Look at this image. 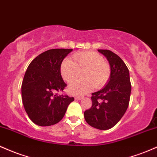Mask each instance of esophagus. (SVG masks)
I'll return each instance as SVG.
<instances>
[{
	"label": "esophagus",
	"mask_w": 157,
	"mask_h": 157,
	"mask_svg": "<svg viewBox=\"0 0 157 157\" xmlns=\"http://www.w3.org/2000/svg\"><path fill=\"white\" fill-rule=\"evenodd\" d=\"M75 99L76 100H82V97H75Z\"/></svg>",
	"instance_id": "1"
}]
</instances>
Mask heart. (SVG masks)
Segmentation results:
<instances>
[{"mask_svg": "<svg viewBox=\"0 0 157 157\" xmlns=\"http://www.w3.org/2000/svg\"><path fill=\"white\" fill-rule=\"evenodd\" d=\"M75 62L65 58L60 66V75L67 82H72L79 76L80 71L83 80H77L70 84L68 91L72 94H84L94 88H102L110 78L111 69L103 57L95 52H86L75 54Z\"/></svg>", "mask_w": 157, "mask_h": 157, "instance_id": "obj_1", "label": "heart"}]
</instances>
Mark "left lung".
<instances>
[{"label": "left lung", "instance_id": "8db88e82", "mask_svg": "<svg viewBox=\"0 0 157 157\" xmlns=\"http://www.w3.org/2000/svg\"><path fill=\"white\" fill-rule=\"evenodd\" d=\"M106 57L111 68L108 83L92 93V106L84 112L87 123L100 130L111 128L121 120L130 100L131 85L129 71L123 60L110 50L98 49Z\"/></svg>", "mask_w": 157, "mask_h": 157}]
</instances>
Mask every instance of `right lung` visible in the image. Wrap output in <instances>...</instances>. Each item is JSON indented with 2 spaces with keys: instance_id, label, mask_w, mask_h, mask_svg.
Masks as SVG:
<instances>
[{
  "instance_id": "right-lung-1",
  "label": "right lung",
  "mask_w": 157,
  "mask_h": 157,
  "mask_svg": "<svg viewBox=\"0 0 157 157\" xmlns=\"http://www.w3.org/2000/svg\"><path fill=\"white\" fill-rule=\"evenodd\" d=\"M72 48H55L43 52L29 65L21 94L26 112L40 126L55 125L62 120L74 97L57 95L66 86L60 75L63 60Z\"/></svg>"
}]
</instances>
